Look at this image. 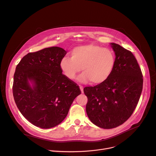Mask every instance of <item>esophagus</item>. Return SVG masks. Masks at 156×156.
I'll use <instances>...</instances> for the list:
<instances>
[{"label":"esophagus","instance_id":"obj_1","mask_svg":"<svg viewBox=\"0 0 156 156\" xmlns=\"http://www.w3.org/2000/svg\"><path fill=\"white\" fill-rule=\"evenodd\" d=\"M79 87H80V90H81V93H84V91H83V87H82V86H79Z\"/></svg>","mask_w":156,"mask_h":156}]
</instances>
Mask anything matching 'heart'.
<instances>
[{
	"instance_id": "obj_1",
	"label": "heart",
	"mask_w": 156,
	"mask_h": 156,
	"mask_svg": "<svg viewBox=\"0 0 156 156\" xmlns=\"http://www.w3.org/2000/svg\"><path fill=\"white\" fill-rule=\"evenodd\" d=\"M115 55L113 50L98 45L88 44L79 46L70 51V57H64L60 62L61 71L67 79H74L80 68L81 82L91 81L94 84L105 82L113 71Z\"/></svg>"
}]
</instances>
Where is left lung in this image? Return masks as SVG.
<instances>
[{"label":"left lung","instance_id":"left-lung-1","mask_svg":"<svg viewBox=\"0 0 156 156\" xmlns=\"http://www.w3.org/2000/svg\"><path fill=\"white\" fill-rule=\"evenodd\" d=\"M111 45L116 61L110 77L102 84L84 88L89 120L105 129L120 126L131 116L143 87L142 73L133 53L118 44Z\"/></svg>","mask_w":156,"mask_h":156}]
</instances>
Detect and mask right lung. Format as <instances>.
Wrapping results in <instances>:
<instances>
[{"mask_svg":"<svg viewBox=\"0 0 156 156\" xmlns=\"http://www.w3.org/2000/svg\"><path fill=\"white\" fill-rule=\"evenodd\" d=\"M66 53L58 47L46 48L26 55L16 68L12 93L16 106L25 118L41 129L60 124L81 94L79 86L60 70Z\"/></svg>","mask_w":156,"mask_h":156,"instance_id":"right-lung-1","label":"right lung"}]
</instances>
